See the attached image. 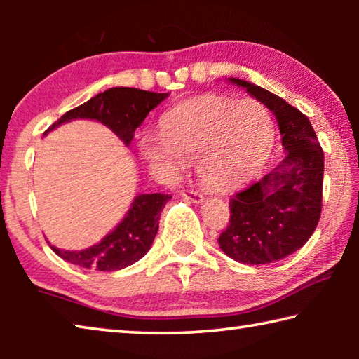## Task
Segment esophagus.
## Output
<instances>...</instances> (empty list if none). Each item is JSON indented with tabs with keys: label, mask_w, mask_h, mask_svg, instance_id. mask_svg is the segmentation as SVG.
Returning <instances> with one entry per match:
<instances>
[{
	"label": "esophagus",
	"mask_w": 359,
	"mask_h": 359,
	"mask_svg": "<svg viewBox=\"0 0 359 359\" xmlns=\"http://www.w3.org/2000/svg\"><path fill=\"white\" fill-rule=\"evenodd\" d=\"M182 196H184L187 201H191L194 204L203 203V199H204L203 194L196 190H182Z\"/></svg>",
	"instance_id": "obj_1"
}]
</instances>
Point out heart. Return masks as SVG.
Here are the masks:
<instances>
[{
  "label": "heart",
  "mask_w": 359,
  "mask_h": 359,
  "mask_svg": "<svg viewBox=\"0 0 359 359\" xmlns=\"http://www.w3.org/2000/svg\"><path fill=\"white\" fill-rule=\"evenodd\" d=\"M274 144L271 112L257 100L204 96L161 118L160 141L144 137L139 149L150 165L179 171L196 161L199 179L214 190H234L259 172Z\"/></svg>",
  "instance_id": "1"
}]
</instances>
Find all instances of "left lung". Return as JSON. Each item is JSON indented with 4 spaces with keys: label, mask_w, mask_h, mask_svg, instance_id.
I'll return each instance as SVG.
<instances>
[{
    "label": "left lung",
    "mask_w": 359,
    "mask_h": 359,
    "mask_svg": "<svg viewBox=\"0 0 359 359\" xmlns=\"http://www.w3.org/2000/svg\"><path fill=\"white\" fill-rule=\"evenodd\" d=\"M269 107L278 121L287 156L229 199L222 250L244 264H269L306 244L317 228L323 199V149L307 115L258 85L231 79Z\"/></svg>",
    "instance_id": "1"
}]
</instances>
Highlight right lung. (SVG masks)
<instances>
[{
  "mask_svg": "<svg viewBox=\"0 0 359 359\" xmlns=\"http://www.w3.org/2000/svg\"><path fill=\"white\" fill-rule=\"evenodd\" d=\"M168 98V93L145 92V90L115 87L104 93L96 95L83 104L77 106L62 115L47 131L74 118H95L109 126L126 145L135 137V131L151 109ZM46 131V133H47ZM166 193L139 194L128 214L111 234L100 244L81 252L60 250L50 245L60 258L68 263L95 271H118L141 259L150 250L154 242L160 215L165 204L171 199Z\"/></svg>",
  "mask_w": 359,
  "mask_h": 359,
  "instance_id": "right-lung-1",
  "label": "right lung"
}]
</instances>
